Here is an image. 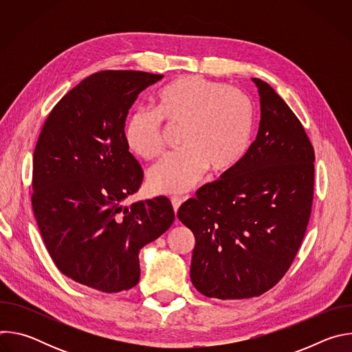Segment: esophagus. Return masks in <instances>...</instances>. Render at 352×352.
I'll use <instances>...</instances> for the list:
<instances>
[{
	"label": "esophagus",
	"instance_id": "esophagus-1",
	"mask_svg": "<svg viewBox=\"0 0 352 352\" xmlns=\"http://www.w3.org/2000/svg\"><path fill=\"white\" fill-rule=\"evenodd\" d=\"M171 204H173V209H174V212L177 213V212H178V209H179V206L182 205V199H181V197L174 196V197H171Z\"/></svg>",
	"mask_w": 352,
	"mask_h": 352
}]
</instances>
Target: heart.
Masks as SVG:
<instances>
[{"instance_id": "heart-1", "label": "heart", "mask_w": 352, "mask_h": 352, "mask_svg": "<svg viewBox=\"0 0 352 352\" xmlns=\"http://www.w3.org/2000/svg\"><path fill=\"white\" fill-rule=\"evenodd\" d=\"M156 111H136L124 138L131 152L152 160L164 150L167 126L184 128L185 150L164 157L148 171L156 193L178 195L192 189L208 171L226 174L246 153L254 131V106L241 90L204 76H182L156 96Z\"/></svg>"}]
</instances>
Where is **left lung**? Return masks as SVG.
I'll list each match as a JSON object with an SVG mask.
<instances>
[{"instance_id":"obj_1","label":"left lung","mask_w":352,"mask_h":352,"mask_svg":"<svg viewBox=\"0 0 352 352\" xmlns=\"http://www.w3.org/2000/svg\"><path fill=\"white\" fill-rule=\"evenodd\" d=\"M252 80L261 96L256 139L177 213L195 235L192 284L209 298L243 299L273 288L292 265L312 212L314 146L274 89Z\"/></svg>"}]
</instances>
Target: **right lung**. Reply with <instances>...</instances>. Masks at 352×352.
<instances>
[{
	"instance_id": "obj_1",
	"label": "right lung",
	"mask_w": 352,
	"mask_h": 352,
	"mask_svg": "<svg viewBox=\"0 0 352 352\" xmlns=\"http://www.w3.org/2000/svg\"><path fill=\"white\" fill-rule=\"evenodd\" d=\"M162 78L111 69L87 76L48 114L34 147L32 208L44 245L63 274L97 291L135 287L139 250L175 219L164 196L122 205L143 181L125 120Z\"/></svg>"
}]
</instances>
